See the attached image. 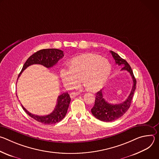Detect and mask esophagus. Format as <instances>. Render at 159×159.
Returning <instances> with one entry per match:
<instances>
[{
    "label": "esophagus",
    "mask_w": 159,
    "mask_h": 159,
    "mask_svg": "<svg viewBox=\"0 0 159 159\" xmlns=\"http://www.w3.org/2000/svg\"><path fill=\"white\" fill-rule=\"evenodd\" d=\"M79 94L77 93H72L70 96V98H74L75 97L77 96Z\"/></svg>",
    "instance_id": "esophagus-1"
}]
</instances>
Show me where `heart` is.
<instances>
[{"label": "heart", "instance_id": "heart-1", "mask_svg": "<svg viewBox=\"0 0 159 159\" xmlns=\"http://www.w3.org/2000/svg\"><path fill=\"white\" fill-rule=\"evenodd\" d=\"M68 70L63 69L60 74L63 82L75 86L79 80L89 91H96L107 82L111 71L109 61L94 53H85L72 58L67 63Z\"/></svg>", "mask_w": 159, "mask_h": 159}]
</instances>
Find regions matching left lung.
<instances>
[{
    "mask_svg": "<svg viewBox=\"0 0 159 159\" xmlns=\"http://www.w3.org/2000/svg\"><path fill=\"white\" fill-rule=\"evenodd\" d=\"M110 53L113 58L115 59L116 63L119 66H123L121 70H126L129 73L133 80V85L128 98L122 103L118 104H112L107 102L103 97L102 89L100 90L96 94L95 103L94 106L91 109V112L97 119L105 122H111L121 118L128 110L131 103L136 89V84H137V80L134 78L131 68L128 62L115 52L110 51Z\"/></svg>",
    "mask_w": 159,
    "mask_h": 159,
    "instance_id": "left-lung-1",
    "label": "left lung"
}]
</instances>
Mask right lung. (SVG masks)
<instances>
[{
    "mask_svg": "<svg viewBox=\"0 0 159 159\" xmlns=\"http://www.w3.org/2000/svg\"><path fill=\"white\" fill-rule=\"evenodd\" d=\"M63 56V52L58 49H43L38 51L26 60L23 65V67H22L21 72L19 74L18 78L20 75L21 73L27 67L31 65L39 64L47 68H50L57 64L58 60L62 58ZM70 101L71 98L68 93L61 94L57 99V103L54 111L50 115L47 116H38L33 115L28 111L22 104L21 106L27 114L36 121L44 125H51L60 122L63 120L66 114Z\"/></svg>",
    "mask_w": 159,
    "mask_h": 159,
    "instance_id": "1",
    "label": "right lung"
}]
</instances>
